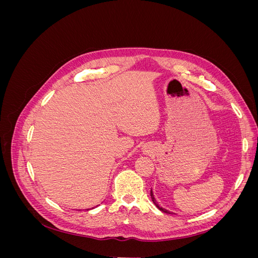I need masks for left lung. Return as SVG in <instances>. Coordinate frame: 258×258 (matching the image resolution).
Returning <instances> with one entry per match:
<instances>
[{
    "mask_svg": "<svg viewBox=\"0 0 258 258\" xmlns=\"http://www.w3.org/2000/svg\"><path fill=\"white\" fill-rule=\"evenodd\" d=\"M151 197H152V200H153V202H154V204H155V206L157 207V208H158V209L161 211V212H163V213H167V214H170V212H169L168 210H166V209H162L161 207H159V206H158L157 202H156V199L154 198V195H153V191H152V190H151Z\"/></svg>",
    "mask_w": 258,
    "mask_h": 258,
    "instance_id": "8db88e82",
    "label": "left lung"
}]
</instances>
